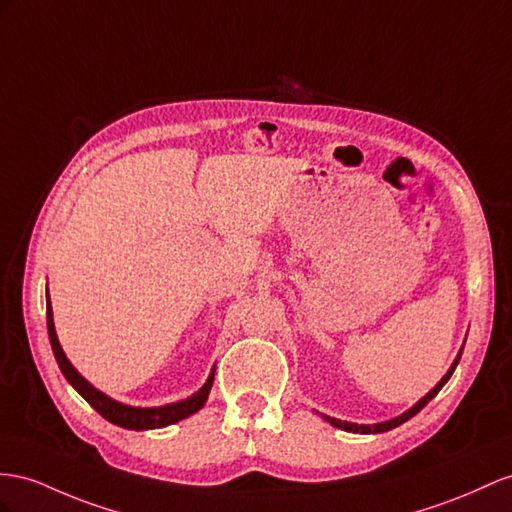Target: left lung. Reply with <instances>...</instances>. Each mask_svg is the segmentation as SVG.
<instances>
[{"mask_svg":"<svg viewBox=\"0 0 512 512\" xmlns=\"http://www.w3.org/2000/svg\"><path fill=\"white\" fill-rule=\"evenodd\" d=\"M461 355H463V350L461 352H458V357H456V361L452 363V368L448 370V374H445L443 378H441V381L437 383V387L435 389H430L428 393H426V396L422 398V400H419L415 406H413V409H409V411H406V413H402L400 417H396V419H389V422H383V424H374V426H359V424H350V422H342V419H335V417H329V415H324V419H326V422H331L333 426H337V428H342V430H348V432H361V435H372V432H374V435H376V432H385V430H391V428H396V426H400V424H404L406 422V419H411L415 413H419V411H422L424 409V406L432 400V398H435L437 396V393L441 391V387L445 385V383H448L450 381V376L454 374V370H456V365H458V359H461Z\"/></svg>","mask_w":512,"mask_h":512,"instance_id":"8db88e82","label":"left lung"}]
</instances>
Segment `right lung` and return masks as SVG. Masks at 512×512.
Instances as JSON below:
<instances>
[{
	"label": "right lung",
	"mask_w": 512,
	"mask_h": 512,
	"mask_svg": "<svg viewBox=\"0 0 512 512\" xmlns=\"http://www.w3.org/2000/svg\"><path fill=\"white\" fill-rule=\"evenodd\" d=\"M47 331H49V342H51V350H54L56 361L60 365L62 374L67 376V381L77 389L80 396H84V400L93 406V409L106 417L108 422L121 426V428H129V430H151V428H164L168 424H175L179 419H186L188 415L196 413L199 409H203V404L209 396V389H212L214 383V370L209 374L207 383L190 396L188 400H181L175 404H166V406H157V409H136V406H127L116 402L112 398H108L106 393H101L99 389H95L90 385L86 378L80 376L73 365L69 363V359L64 357V352L60 348V342L56 337V329H54V316H51V305H49V294H47Z\"/></svg>",
	"instance_id": "right-lung-1"
}]
</instances>
